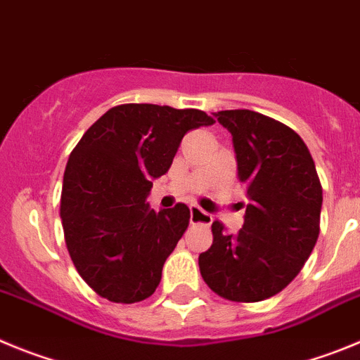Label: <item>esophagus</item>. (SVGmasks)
<instances>
[{
  "instance_id": "esophagus-1",
  "label": "esophagus",
  "mask_w": 360,
  "mask_h": 360,
  "mask_svg": "<svg viewBox=\"0 0 360 360\" xmlns=\"http://www.w3.org/2000/svg\"><path fill=\"white\" fill-rule=\"evenodd\" d=\"M212 215L204 212V210H200L199 206H192V208H190V222H192V224L210 226L212 224Z\"/></svg>"
}]
</instances>
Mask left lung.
Listing matches in <instances>:
<instances>
[{
    "instance_id": "left-lung-1",
    "label": "left lung",
    "mask_w": 360,
    "mask_h": 360,
    "mask_svg": "<svg viewBox=\"0 0 360 360\" xmlns=\"http://www.w3.org/2000/svg\"><path fill=\"white\" fill-rule=\"evenodd\" d=\"M215 116L233 136L249 204L235 235L213 222V244L199 255V269L220 297L255 303L283 290L309 260L319 236L323 188L305 141L292 129L249 109Z\"/></svg>"
}]
</instances>
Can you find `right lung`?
I'll use <instances>...</instances> for the list:
<instances>
[{"label": "right lung", "mask_w": 360, "mask_h": 360, "mask_svg": "<svg viewBox=\"0 0 360 360\" xmlns=\"http://www.w3.org/2000/svg\"><path fill=\"white\" fill-rule=\"evenodd\" d=\"M213 122L199 109L124 103L84 132L64 172L60 219L73 265L98 296L129 305L158 289L190 208L154 212L152 179L168 172L188 131Z\"/></svg>", "instance_id": "add662e5"}]
</instances>
